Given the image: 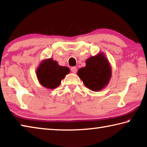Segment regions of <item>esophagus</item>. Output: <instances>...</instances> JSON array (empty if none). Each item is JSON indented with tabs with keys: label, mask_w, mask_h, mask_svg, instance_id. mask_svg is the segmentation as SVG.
Masks as SVG:
<instances>
[{
	"label": "esophagus",
	"mask_w": 147,
	"mask_h": 147,
	"mask_svg": "<svg viewBox=\"0 0 147 147\" xmlns=\"http://www.w3.org/2000/svg\"><path fill=\"white\" fill-rule=\"evenodd\" d=\"M71 71L73 72V73H76V71H77V69H76L75 67H72L71 68Z\"/></svg>",
	"instance_id": "obj_1"
}]
</instances>
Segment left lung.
Listing matches in <instances>:
<instances>
[{
	"instance_id": "obj_1",
	"label": "left lung",
	"mask_w": 147,
	"mask_h": 147,
	"mask_svg": "<svg viewBox=\"0 0 147 147\" xmlns=\"http://www.w3.org/2000/svg\"><path fill=\"white\" fill-rule=\"evenodd\" d=\"M86 65L78 71V76L87 88L93 91H100L108 85L111 76V68L103 53L90 57Z\"/></svg>"
}]
</instances>
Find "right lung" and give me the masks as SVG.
<instances>
[{
    "mask_svg": "<svg viewBox=\"0 0 147 147\" xmlns=\"http://www.w3.org/2000/svg\"><path fill=\"white\" fill-rule=\"evenodd\" d=\"M69 72L70 69L67 67L59 65L56 61L50 58L41 62L36 71V75L42 86L48 89H55Z\"/></svg>",
    "mask_w": 147,
    "mask_h": 147,
    "instance_id": "add662e5",
    "label": "right lung"
}]
</instances>
